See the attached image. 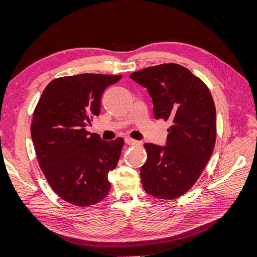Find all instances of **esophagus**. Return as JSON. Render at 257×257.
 <instances>
[{
	"label": "esophagus",
	"instance_id": "obj_1",
	"mask_svg": "<svg viewBox=\"0 0 257 257\" xmlns=\"http://www.w3.org/2000/svg\"><path fill=\"white\" fill-rule=\"evenodd\" d=\"M125 143H126L127 145H132V146H135V145H138V144H139V142L135 141V139H132V138H130V137H126V138H125Z\"/></svg>",
	"mask_w": 257,
	"mask_h": 257
}]
</instances>
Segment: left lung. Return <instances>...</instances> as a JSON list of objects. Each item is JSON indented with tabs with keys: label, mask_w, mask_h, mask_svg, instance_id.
Returning a JSON list of instances; mask_svg holds the SVG:
<instances>
[{
	"label": "left lung",
	"mask_w": 257,
	"mask_h": 257,
	"mask_svg": "<svg viewBox=\"0 0 257 257\" xmlns=\"http://www.w3.org/2000/svg\"><path fill=\"white\" fill-rule=\"evenodd\" d=\"M130 77L148 89L154 118L173 123L165 147L144 145L143 186L157 198H178L195 184L212 155L216 137L212 95L203 80L175 63L147 67Z\"/></svg>",
	"instance_id": "left-lung-1"
}]
</instances>
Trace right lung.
Here are the masks:
<instances>
[{
    "label": "right lung",
    "mask_w": 257,
    "mask_h": 257,
    "mask_svg": "<svg viewBox=\"0 0 257 257\" xmlns=\"http://www.w3.org/2000/svg\"><path fill=\"white\" fill-rule=\"evenodd\" d=\"M121 77H60L47 84L34 109L31 136L38 164L54 193L72 205H95L110 190L108 174L118 164L124 141L104 142L85 126L99 114L104 90Z\"/></svg>",
    "instance_id": "1"
}]
</instances>
